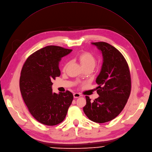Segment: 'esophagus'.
I'll list each match as a JSON object with an SVG mask.
<instances>
[{
    "label": "esophagus",
    "instance_id": "1",
    "mask_svg": "<svg viewBox=\"0 0 152 152\" xmlns=\"http://www.w3.org/2000/svg\"><path fill=\"white\" fill-rule=\"evenodd\" d=\"M73 95H74V98H79V97L81 96V95L80 94H78V93H74L73 94Z\"/></svg>",
    "mask_w": 152,
    "mask_h": 152
}]
</instances>
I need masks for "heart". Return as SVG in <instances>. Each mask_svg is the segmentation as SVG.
<instances>
[{
  "label": "heart",
  "instance_id": "1",
  "mask_svg": "<svg viewBox=\"0 0 152 152\" xmlns=\"http://www.w3.org/2000/svg\"><path fill=\"white\" fill-rule=\"evenodd\" d=\"M77 59L78 60L81 66L85 69L87 68H94L96 64V57L88 51H84L80 53L77 56ZM68 66V63H66L63 68V71H65Z\"/></svg>",
  "mask_w": 152,
  "mask_h": 152
}]
</instances>
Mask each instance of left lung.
<instances>
[{"mask_svg": "<svg viewBox=\"0 0 152 152\" xmlns=\"http://www.w3.org/2000/svg\"><path fill=\"white\" fill-rule=\"evenodd\" d=\"M101 51L103 64L96 83L99 97L93 102L86 96L83 111L94 122L103 124L115 118L124 108L131 90L129 68L117 49L105 42H92Z\"/></svg>", "mask_w": 152, "mask_h": 152, "instance_id": "left-lung-1", "label": "left lung"}]
</instances>
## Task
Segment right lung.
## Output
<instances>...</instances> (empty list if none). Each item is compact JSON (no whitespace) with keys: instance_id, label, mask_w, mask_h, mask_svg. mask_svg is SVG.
<instances>
[{"instance_id":"1","label":"right lung","mask_w":152,"mask_h":152,"mask_svg":"<svg viewBox=\"0 0 152 152\" xmlns=\"http://www.w3.org/2000/svg\"><path fill=\"white\" fill-rule=\"evenodd\" d=\"M72 50L50 45L30 55L24 64L20 89L29 112L39 122L54 126L63 122L73 100L68 90L52 92V81L60 75L58 62Z\"/></svg>"}]
</instances>
